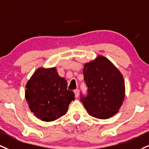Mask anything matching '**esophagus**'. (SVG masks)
<instances>
[{"label":"esophagus","mask_w":149,"mask_h":149,"mask_svg":"<svg viewBox=\"0 0 149 149\" xmlns=\"http://www.w3.org/2000/svg\"><path fill=\"white\" fill-rule=\"evenodd\" d=\"M74 93H75V96H76V97H78V96H79V90H78V89H75Z\"/></svg>","instance_id":"esophagus-1"}]
</instances>
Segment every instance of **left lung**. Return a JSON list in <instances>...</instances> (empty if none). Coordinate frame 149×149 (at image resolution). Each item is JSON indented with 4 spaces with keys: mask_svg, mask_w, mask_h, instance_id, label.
I'll use <instances>...</instances> for the list:
<instances>
[{
    "mask_svg": "<svg viewBox=\"0 0 149 149\" xmlns=\"http://www.w3.org/2000/svg\"><path fill=\"white\" fill-rule=\"evenodd\" d=\"M87 95L80 101L91 116L108 119L118 112L125 97L123 76L108 59L99 55L83 69Z\"/></svg>",
    "mask_w": 149,
    "mask_h": 149,
    "instance_id": "left-lung-1",
    "label": "left lung"
}]
</instances>
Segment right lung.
I'll return each mask as SVG.
<instances>
[{"instance_id": "1", "label": "right lung", "mask_w": 149, "mask_h": 149, "mask_svg": "<svg viewBox=\"0 0 149 149\" xmlns=\"http://www.w3.org/2000/svg\"><path fill=\"white\" fill-rule=\"evenodd\" d=\"M26 99L32 112L44 121H55L64 115L75 99L67 82L58 75L55 67L39 68L26 85Z\"/></svg>"}]
</instances>
